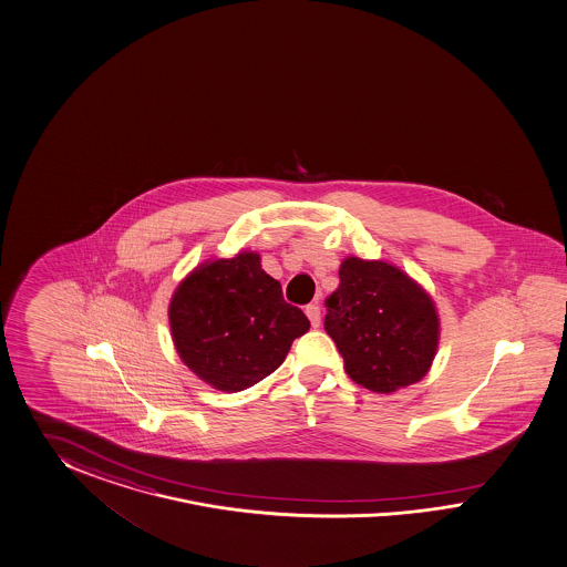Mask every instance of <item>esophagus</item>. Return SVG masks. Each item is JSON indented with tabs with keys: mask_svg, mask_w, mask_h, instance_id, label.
<instances>
[{
	"mask_svg": "<svg viewBox=\"0 0 567 567\" xmlns=\"http://www.w3.org/2000/svg\"><path fill=\"white\" fill-rule=\"evenodd\" d=\"M306 313H308L309 322H311V327L318 328L320 327V308L316 306V303H311L306 308Z\"/></svg>",
	"mask_w": 567,
	"mask_h": 567,
	"instance_id": "obj_1",
	"label": "esophagus"
}]
</instances>
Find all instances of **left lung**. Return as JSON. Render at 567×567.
Returning <instances> with one entry per match:
<instances>
[{
	"instance_id": "left-lung-1",
	"label": "left lung",
	"mask_w": 567,
	"mask_h": 567,
	"mask_svg": "<svg viewBox=\"0 0 567 567\" xmlns=\"http://www.w3.org/2000/svg\"><path fill=\"white\" fill-rule=\"evenodd\" d=\"M327 299V328L344 372L372 393L391 395L429 374L441 320L430 292L384 259L349 256Z\"/></svg>"
}]
</instances>
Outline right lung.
<instances>
[{
    "instance_id": "right-lung-1",
    "label": "right lung",
    "mask_w": 567,
    "mask_h": 567,
    "mask_svg": "<svg viewBox=\"0 0 567 567\" xmlns=\"http://www.w3.org/2000/svg\"><path fill=\"white\" fill-rule=\"evenodd\" d=\"M178 358L223 393L270 377L292 341L306 334V313L282 299V287L256 251L212 258L181 280L168 306Z\"/></svg>"
}]
</instances>
